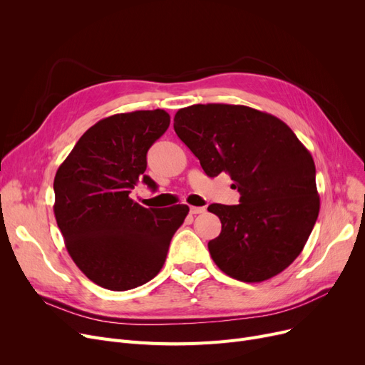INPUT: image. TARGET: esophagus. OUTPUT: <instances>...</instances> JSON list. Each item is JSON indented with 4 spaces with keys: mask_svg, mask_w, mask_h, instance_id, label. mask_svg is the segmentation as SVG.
<instances>
[{
    "mask_svg": "<svg viewBox=\"0 0 365 365\" xmlns=\"http://www.w3.org/2000/svg\"><path fill=\"white\" fill-rule=\"evenodd\" d=\"M204 212H205V207H195V205L190 207V215H201Z\"/></svg>",
    "mask_w": 365,
    "mask_h": 365,
    "instance_id": "obj_1",
    "label": "esophagus"
}]
</instances>
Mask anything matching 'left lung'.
I'll return each instance as SVG.
<instances>
[{
	"label": "left lung",
	"mask_w": 365,
	"mask_h": 365,
	"mask_svg": "<svg viewBox=\"0 0 365 365\" xmlns=\"http://www.w3.org/2000/svg\"><path fill=\"white\" fill-rule=\"evenodd\" d=\"M175 131L205 175L227 173L240 204L208 205L222 231L208 242L219 269L244 282L281 274L302 253L319 213L315 164L293 130L244 105L182 108Z\"/></svg>",
	"instance_id": "obj_1"
}]
</instances>
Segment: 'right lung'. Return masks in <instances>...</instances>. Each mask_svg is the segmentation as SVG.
<instances>
[{"label":"right lung","mask_w":365,"mask_h":365,"mask_svg":"<svg viewBox=\"0 0 365 365\" xmlns=\"http://www.w3.org/2000/svg\"><path fill=\"white\" fill-rule=\"evenodd\" d=\"M170 125L164 109L115 113L91 125L54 178V216L69 256L94 284L125 292L155 277L189 213L178 204L145 208L130 198L146 153Z\"/></svg>","instance_id":"1"}]
</instances>
